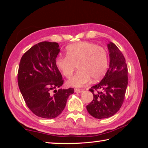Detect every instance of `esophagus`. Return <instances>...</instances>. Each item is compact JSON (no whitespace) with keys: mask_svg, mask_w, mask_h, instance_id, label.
Listing matches in <instances>:
<instances>
[{"mask_svg":"<svg viewBox=\"0 0 148 148\" xmlns=\"http://www.w3.org/2000/svg\"><path fill=\"white\" fill-rule=\"evenodd\" d=\"M74 91L76 92H77V93H79V92H82L83 91H82V90L78 89H74Z\"/></svg>","mask_w":148,"mask_h":148,"instance_id":"obj_1","label":"esophagus"}]
</instances>
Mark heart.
Segmentation results:
<instances>
[{"mask_svg":"<svg viewBox=\"0 0 148 148\" xmlns=\"http://www.w3.org/2000/svg\"><path fill=\"white\" fill-rule=\"evenodd\" d=\"M66 57L58 56L56 64L66 77H71L76 65L78 72L68 81V85L82 87L88 84L91 78L94 81L104 76L108 66V56L106 49L95 44L80 42L66 47Z\"/></svg>","mask_w":148,"mask_h":148,"instance_id":"obj_1","label":"heart"}]
</instances>
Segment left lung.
<instances>
[{"mask_svg":"<svg viewBox=\"0 0 148 148\" xmlns=\"http://www.w3.org/2000/svg\"><path fill=\"white\" fill-rule=\"evenodd\" d=\"M107 47L109 69L101 82L89 89L93 100L86 106L89 114L97 119L108 118L118 112L128 84V70L123 55L113 42H109Z\"/></svg>","mask_w":148,"mask_h":148,"instance_id":"1","label":"left lung"}]
</instances>
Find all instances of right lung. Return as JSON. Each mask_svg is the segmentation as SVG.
I'll use <instances>...</instances> for the list:
<instances>
[{
	"label": "right lung",
	"mask_w": 148,
	"mask_h": 148,
	"mask_svg": "<svg viewBox=\"0 0 148 148\" xmlns=\"http://www.w3.org/2000/svg\"><path fill=\"white\" fill-rule=\"evenodd\" d=\"M59 52L57 42H42L25 52L19 62L20 91L32 113L42 118L53 119L61 114L69 95L74 92L73 88L56 89L64 82L56 64Z\"/></svg>",
	"instance_id": "right-lung-1"
}]
</instances>
